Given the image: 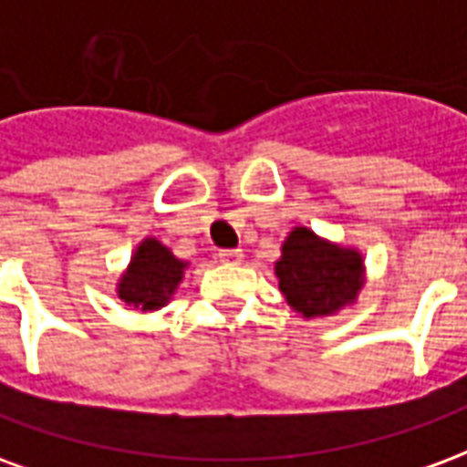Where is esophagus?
<instances>
[{
    "instance_id": "34e87169",
    "label": "esophagus",
    "mask_w": 467,
    "mask_h": 467,
    "mask_svg": "<svg viewBox=\"0 0 467 467\" xmlns=\"http://www.w3.org/2000/svg\"><path fill=\"white\" fill-rule=\"evenodd\" d=\"M217 257H220V263L224 265H237L243 260V250H220Z\"/></svg>"
}]
</instances>
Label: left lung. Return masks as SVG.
<instances>
[{"mask_svg": "<svg viewBox=\"0 0 467 467\" xmlns=\"http://www.w3.org/2000/svg\"><path fill=\"white\" fill-rule=\"evenodd\" d=\"M280 290L305 317L333 315L360 290L362 260L352 250L323 243L307 227H297L275 265Z\"/></svg>", "mask_w": 467, "mask_h": 467, "instance_id": "obj_1", "label": "left lung"}]
</instances>
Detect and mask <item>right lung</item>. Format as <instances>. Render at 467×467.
<instances>
[{
    "mask_svg": "<svg viewBox=\"0 0 467 467\" xmlns=\"http://www.w3.org/2000/svg\"><path fill=\"white\" fill-rule=\"evenodd\" d=\"M184 263H180L164 244L157 240H144L137 247L130 270L119 280V297L127 305L157 310L170 300L177 283L182 280Z\"/></svg>",
    "mask_w": 467,
    "mask_h": 467,
    "instance_id": "1",
    "label": "right lung"
}]
</instances>
